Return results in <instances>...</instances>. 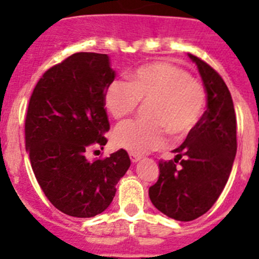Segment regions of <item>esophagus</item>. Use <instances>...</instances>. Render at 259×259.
<instances>
[{
    "instance_id": "esophagus-1",
    "label": "esophagus",
    "mask_w": 259,
    "mask_h": 259,
    "mask_svg": "<svg viewBox=\"0 0 259 259\" xmlns=\"http://www.w3.org/2000/svg\"><path fill=\"white\" fill-rule=\"evenodd\" d=\"M130 158H131L132 163H136V162H139L141 159V155H137V154H134V153H130Z\"/></svg>"
}]
</instances>
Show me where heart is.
<instances>
[{"label":"heart","instance_id":"1","mask_svg":"<svg viewBox=\"0 0 259 259\" xmlns=\"http://www.w3.org/2000/svg\"><path fill=\"white\" fill-rule=\"evenodd\" d=\"M104 102L115 119L134 113L140 102H149L146 115L150 119L127 120L114 131V143L119 148L145 154L166 144L167 131L185 137L197 127L206 107V91L184 68L154 62L136 68L130 83H110Z\"/></svg>","mask_w":259,"mask_h":259}]
</instances>
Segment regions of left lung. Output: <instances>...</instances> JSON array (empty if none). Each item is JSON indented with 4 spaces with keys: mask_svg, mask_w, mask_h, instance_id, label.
<instances>
[{
    "mask_svg": "<svg viewBox=\"0 0 259 259\" xmlns=\"http://www.w3.org/2000/svg\"><path fill=\"white\" fill-rule=\"evenodd\" d=\"M189 58L196 62L206 88L207 109L197 127L174 149L176 157L159 161V176L149 188L153 205L182 222L197 219L218 200L237 149L236 114L227 85L206 62L193 54Z\"/></svg>",
    "mask_w": 259,
    "mask_h": 259,
    "instance_id": "8db88e82",
    "label": "left lung"
}]
</instances>
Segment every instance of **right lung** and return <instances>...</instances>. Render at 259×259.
Here are the masks:
<instances>
[{"label": "right lung", "mask_w": 259, "mask_h": 259, "mask_svg": "<svg viewBox=\"0 0 259 259\" xmlns=\"http://www.w3.org/2000/svg\"><path fill=\"white\" fill-rule=\"evenodd\" d=\"M114 77L107 54L75 53L45 71L29 98L24 134L32 170L53 206L70 217L106 210L131 164L124 149L87 158L107 143L104 96Z\"/></svg>", "instance_id": "add662e5"}]
</instances>
